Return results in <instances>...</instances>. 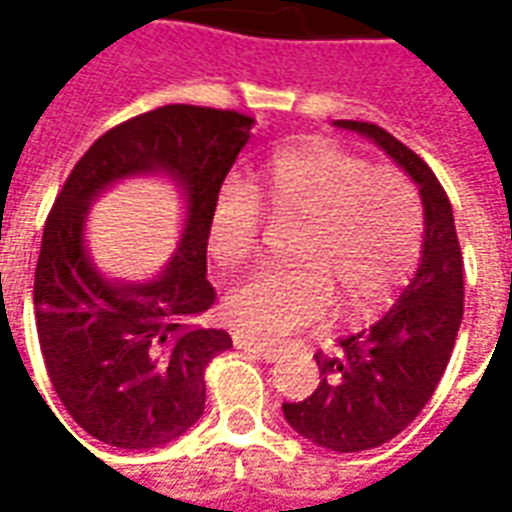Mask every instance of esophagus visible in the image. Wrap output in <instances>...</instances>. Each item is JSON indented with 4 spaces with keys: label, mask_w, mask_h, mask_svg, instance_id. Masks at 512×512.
Here are the masks:
<instances>
[{
    "label": "esophagus",
    "mask_w": 512,
    "mask_h": 512,
    "mask_svg": "<svg viewBox=\"0 0 512 512\" xmlns=\"http://www.w3.org/2000/svg\"><path fill=\"white\" fill-rule=\"evenodd\" d=\"M232 339H235V347H241V350H249V353H255V356L266 358V361H274V358L283 353V347H280V344L263 342V339L246 336V333H235Z\"/></svg>",
    "instance_id": "34e87169"
}]
</instances>
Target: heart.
<instances>
[{
	"label": "heart",
	"instance_id": "b5f03b06",
	"mask_svg": "<svg viewBox=\"0 0 512 512\" xmlns=\"http://www.w3.org/2000/svg\"><path fill=\"white\" fill-rule=\"evenodd\" d=\"M252 191L241 182L215 190L207 212V249L221 266L255 255L260 204L305 218L291 249L297 269H266L229 291L227 316L246 333L283 336L342 314L373 311L415 269L423 243V207L412 182L370 168L333 142H302L271 159Z\"/></svg>",
	"mask_w": 512,
	"mask_h": 512
}]
</instances>
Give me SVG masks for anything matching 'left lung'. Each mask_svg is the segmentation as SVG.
I'll list each match as a JSON object with an SVG mask.
<instances>
[{
	"mask_svg": "<svg viewBox=\"0 0 512 512\" xmlns=\"http://www.w3.org/2000/svg\"><path fill=\"white\" fill-rule=\"evenodd\" d=\"M333 125L373 139L406 170L423 201L420 263L398 302L370 328L339 339L333 356L316 353L322 381L314 395L283 403L285 420L300 437L325 451L356 454L401 434L431 401L457 342L465 277L451 201L429 165L378 125Z\"/></svg>",
	"mask_w": 512,
	"mask_h": 512,
	"instance_id": "1",
	"label": "left lung"
}]
</instances>
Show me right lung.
<instances>
[{"mask_svg":"<svg viewBox=\"0 0 512 512\" xmlns=\"http://www.w3.org/2000/svg\"><path fill=\"white\" fill-rule=\"evenodd\" d=\"M238 111L162 106L106 131L52 204L36 263L33 305L52 389L100 443L165 446L204 415V370L232 347L207 328V212L252 137ZM165 175L183 193L180 249L151 281H109L85 246V215L109 186Z\"/></svg>","mask_w":512,"mask_h":512,"instance_id":"1","label":"right lung"}]
</instances>
